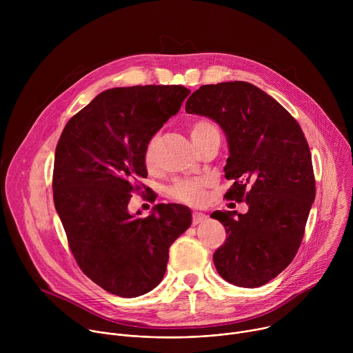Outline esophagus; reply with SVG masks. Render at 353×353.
Instances as JSON below:
<instances>
[{
  "mask_svg": "<svg viewBox=\"0 0 353 353\" xmlns=\"http://www.w3.org/2000/svg\"><path fill=\"white\" fill-rule=\"evenodd\" d=\"M205 219H207V216H205L204 214H201V212H194V214H192V225H194V226L198 225V223L205 222Z\"/></svg>",
  "mask_w": 353,
  "mask_h": 353,
  "instance_id": "34e87169",
  "label": "esophagus"
}]
</instances>
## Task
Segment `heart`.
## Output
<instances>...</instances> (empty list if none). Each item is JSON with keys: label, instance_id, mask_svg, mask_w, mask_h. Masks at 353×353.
I'll return each mask as SVG.
<instances>
[{"label": "heart", "instance_id": "1", "mask_svg": "<svg viewBox=\"0 0 353 353\" xmlns=\"http://www.w3.org/2000/svg\"><path fill=\"white\" fill-rule=\"evenodd\" d=\"M214 132H218V127L205 119L195 120L190 127V137L192 142L203 139ZM155 138H150L145 146L143 159L148 166H152L155 163ZM207 184V180H179L169 188V195L184 204H199L205 198Z\"/></svg>", "mask_w": 353, "mask_h": 353}]
</instances>
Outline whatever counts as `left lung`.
I'll use <instances>...</instances> for the list:
<instances>
[{
	"label": "left lung",
	"mask_w": 353,
	"mask_h": 353,
	"mask_svg": "<svg viewBox=\"0 0 353 353\" xmlns=\"http://www.w3.org/2000/svg\"><path fill=\"white\" fill-rule=\"evenodd\" d=\"M185 112L221 125L230 154L225 177L233 180L225 198L248 205L211 215L228 233L214 253L216 271L236 286H263L294 259L316 196L305 134L274 97L243 81L199 86Z\"/></svg>",
	"instance_id": "8db88e82"
}]
</instances>
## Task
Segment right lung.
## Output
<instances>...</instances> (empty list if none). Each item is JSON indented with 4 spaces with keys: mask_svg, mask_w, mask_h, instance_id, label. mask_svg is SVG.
Returning <instances> with one entry per match:
<instances>
[{
    "mask_svg": "<svg viewBox=\"0 0 353 353\" xmlns=\"http://www.w3.org/2000/svg\"><path fill=\"white\" fill-rule=\"evenodd\" d=\"M188 94L181 85L108 89L67 123L59 139L54 205L77 264L109 293L137 297L157 288L169 247L191 225V211L180 204H158L146 218L128 212L138 179L148 176V141Z\"/></svg>",
    "mask_w": 353,
    "mask_h": 353,
    "instance_id": "add662e5",
    "label": "right lung"
}]
</instances>
